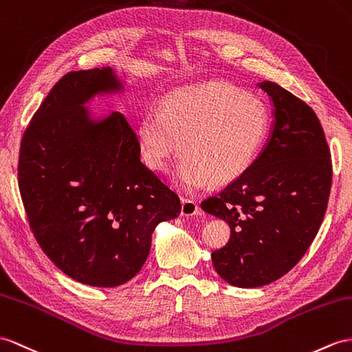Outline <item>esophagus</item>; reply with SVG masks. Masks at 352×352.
Returning a JSON list of instances; mask_svg holds the SVG:
<instances>
[{
	"mask_svg": "<svg viewBox=\"0 0 352 352\" xmlns=\"http://www.w3.org/2000/svg\"><path fill=\"white\" fill-rule=\"evenodd\" d=\"M181 213L184 217H194V215H199L200 208H199V204H197V201L190 200V199H182Z\"/></svg>",
	"mask_w": 352,
	"mask_h": 352,
	"instance_id": "obj_1",
	"label": "esophagus"
}]
</instances>
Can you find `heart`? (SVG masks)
<instances>
[{
  "mask_svg": "<svg viewBox=\"0 0 352 352\" xmlns=\"http://www.w3.org/2000/svg\"><path fill=\"white\" fill-rule=\"evenodd\" d=\"M269 113L263 100L228 82L213 80L170 92L160 110L137 122L146 164L167 171L182 146L176 182L199 191L212 181L227 184L251 167L265 139Z\"/></svg>",
  "mask_w": 352,
  "mask_h": 352,
  "instance_id": "obj_1",
  "label": "heart"
}]
</instances>
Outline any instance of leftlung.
<instances>
[{"instance_id":"obj_1","label":"left lung","mask_w":352,"mask_h":352,"mask_svg":"<svg viewBox=\"0 0 352 352\" xmlns=\"http://www.w3.org/2000/svg\"><path fill=\"white\" fill-rule=\"evenodd\" d=\"M275 106L265 148L243 175L201 201L228 222L230 241L213 267L241 288L267 285L302 260L318 233L331 188V158L318 116L279 85L263 82Z\"/></svg>"}]
</instances>
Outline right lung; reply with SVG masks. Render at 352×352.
Wrapping results in <instances>:
<instances>
[{
    "label": "right lung",
    "instance_id": "add662e5",
    "mask_svg": "<svg viewBox=\"0 0 352 352\" xmlns=\"http://www.w3.org/2000/svg\"><path fill=\"white\" fill-rule=\"evenodd\" d=\"M121 88L110 68L59 79L23 131L18 184L30 228L50 261L91 287H118L146 261L152 233L181 200L140 160L126 118L92 121V96Z\"/></svg>",
    "mask_w": 352,
    "mask_h": 352
}]
</instances>
